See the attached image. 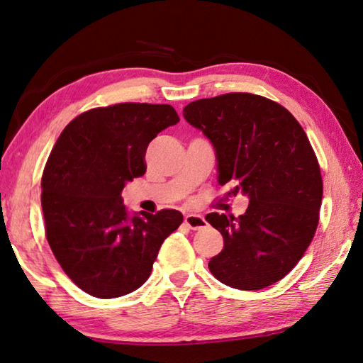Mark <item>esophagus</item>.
Segmentation results:
<instances>
[{
    "label": "esophagus",
    "instance_id": "34e87169",
    "mask_svg": "<svg viewBox=\"0 0 363 363\" xmlns=\"http://www.w3.org/2000/svg\"><path fill=\"white\" fill-rule=\"evenodd\" d=\"M184 224H186L189 229H193V230H199V229L205 228V224H207V221H205V218H203L202 215L189 213V215L184 216Z\"/></svg>",
    "mask_w": 363,
    "mask_h": 363
}]
</instances>
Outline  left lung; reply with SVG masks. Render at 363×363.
<instances>
[{
  "label": "left lung",
  "instance_id": "obj_1",
  "mask_svg": "<svg viewBox=\"0 0 363 363\" xmlns=\"http://www.w3.org/2000/svg\"><path fill=\"white\" fill-rule=\"evenodd\" d=\"M215 148L218 183L250 199L238 218L205 216L224 248L208 269L225 286L259 291L279 281L308 248L319 223L323 179L303 128L278 102L251 93L199 99L183 108Z\"/></svg>",
  "mask_w": 363,
  "mask_h": 363
}]
</instances>
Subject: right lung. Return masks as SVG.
Returning <instances> with one entry per match:
<instances>
[{
  "label": "right lung",
  "instance_id": "add662e5",
  "mask_svg": "<svg viewBox=\"0 0 363 363\" xmlns=\"http://www.w3.org/2000/svg\"><path fill=\"white\" fill-rule=\"evenodd\" d=\"M180 121L169 104L125 102L80 113L61 133L43 174L45 235L61 269L82 291L115 298L147 281L162 242L183 215L129 213L128 182L145 174V152Z\"/></svg>",
  "mask_w": 363,
  "mask_h": 363
}]
</instances>
